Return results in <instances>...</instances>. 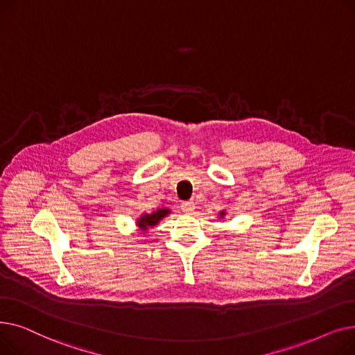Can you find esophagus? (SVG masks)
<instances>
[{"label":"esophagus","instance_id":"esophagus-1","mask_svg":"<svg viewBox=\"0 0 355 355\" xmlns=\"http://www.w3.org/2000/svg\"><path fill=\"white\" fill-rule=\"evenodd\" d=\"M194 209H196V206H194L193 201H184V202L181 204V210H182L184 213H187V214H191V213L194 211Z\"/></svg>","mask_w":355,"mask_h":355}]
</instances>
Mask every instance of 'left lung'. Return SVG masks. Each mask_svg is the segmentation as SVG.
<instances>
[{
  "label": "left lung",
  "mask_w": 355,
  "mask_h": 355,
  "mask_svg": "<svg viewBox=\"0 0 355 355\" xmlns=\"http://www.w3.org/2000/svg\"><path fill=\"white\" fill-rule=\"evenodd\" d=\"M225 214H226V213H225V211H221V214H220V216H225Z\"/></svg>",
  "instance_id": "obj_1"
}]
</instances>
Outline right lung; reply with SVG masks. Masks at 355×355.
<instances>
[{"instance_id":"1","label":"right lung","mask_w":355,"mask_h":355,"mask_svg":"<svg viewBox=\"0 0 355 355\" xmlns=\"http://www.w3.org/2000/svg\"><path fill=\"white\" fill-rule=\"evenodd\" d=\"M166 214H170V210L168 209H158L157 211H154L151 214H144L138 220V227L144 232L148 230L149 227H154L155 225H158L159 220H162Z\"/></svg>"}]
</instances>
